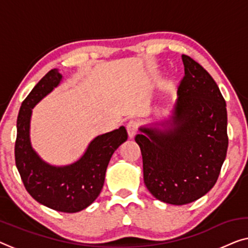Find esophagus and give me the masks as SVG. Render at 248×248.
<instances>
[{
	"label": "esophagus",
	"mask_w": 248,
	"mask_h": 248,
	"mask_svg": "<svg viewBox=\"0 0 248 248\" xmlns=\"http://www.w3.org/2000/svg\"><path fill=\"white\" fill-rule=\"evenodd\" d=\"M126 130L128 133V138L133 139L136 134V130H138V123L135 121H130L126 125Z\"/></svg>",
	"instance_id": "obj_1"
}]
</instances>
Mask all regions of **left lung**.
Masks as SVG:
<instances>
[{
	"label": "left lung",
	"mask_w": 248,
	"mask_h": 248,
	"mask_svg": "<svg viewBox=\"0 0 248 248\" xmlns=\"http://www.w3.org/2000/svg\"><path fill=\"white\" fill-rule=\"evenodd\" d=\"M182 62L185 76L172 115L140 127L135 136L146 188L156 199L177 206L213 188L228 148L227 109L216 81L189 56L182 55Z\"/></svg>",
	"instance_id": "left-lung-1"
}]
</instances>
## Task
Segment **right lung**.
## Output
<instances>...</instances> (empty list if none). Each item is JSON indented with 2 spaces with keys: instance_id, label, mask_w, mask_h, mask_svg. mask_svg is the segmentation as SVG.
Returning a JSON list of instances; mask_svg holds the SVG:
<instances>
[{
  "instance_id": "1",
  "label": "right lung",
  "mask_w": 248,
  "mask_h": 248,
  "mask_svg": "<svg viewBox=\"0 0 248 248\" xmlns=\"http://www.w3.org/2000/svg\"><path fill=\"white\" fill-rule=\"evenodd\" d=\"M62 75L51 69L34 86L20 107L14 154L17 171L27 191L44 206L62 213H78L95 202L102 191L106 169L113 153L127 140L124 126L98 135L76 162L56 167L32 149V108L60 84Z\"/></svg>"
}]
</instances>
